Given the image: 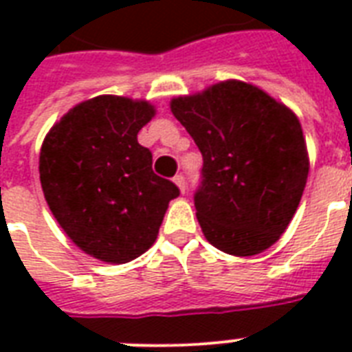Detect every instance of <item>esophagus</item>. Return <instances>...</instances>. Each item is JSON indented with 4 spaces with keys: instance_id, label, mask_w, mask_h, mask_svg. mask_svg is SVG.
I'll return each instance as SVG.
<instances>
[{
    "instance_id": "obj_1",
    "label": "esophagus",
    "mask_w": 352,
    "mask_h": 352,
    "mask_svg": "<svg viewBox=\"0 0 352 352\" xmlns=\"http://www.w3.org/2000/svg\"><path fill=\"white\" fill-rule=\"evenodd\" d=\"M173 182H175L177 186H179L181 193L186 192V182H184V177H182V175H175V177H173Z\"/></svg>"
}]
</instances>
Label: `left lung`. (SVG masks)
I'll use <instances>...</instances> for the list:
<instances>
[{"mask_svg": "<svg viewBox=\"0 0 352 352\" xmlns=\"http://www.w3.org/2000/svg\"><path fill=\"white\" fill-rule=\"evenodd\" d=\"M170 109L203 153L195 210L204 237L230 256L270 248L294 217L309 175L294 111L241 80L171 98Z\"/></svg>", "mask_w": 352, "mask_h": 352, "instance_id": "1", "label": "left lung"}]
</instances>
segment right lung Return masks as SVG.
<instances>
[{"label": "right lung", "mask_w": 352, "mask_h": 352, "mask_svg": "<svg viewBox=\"0 0 352 352\" xmlns=\"http://www.w3.org/2000/svg\"><path fill=\"white\" fill-rule=\"evenodd\" d=\"M148 100L100 95L69 109L43 138L40 182L54 219L80 250L122 265L153 245L179 188L151 170L138 131Z\"/></svg>", "instance_id": "1"}]
</instances>
